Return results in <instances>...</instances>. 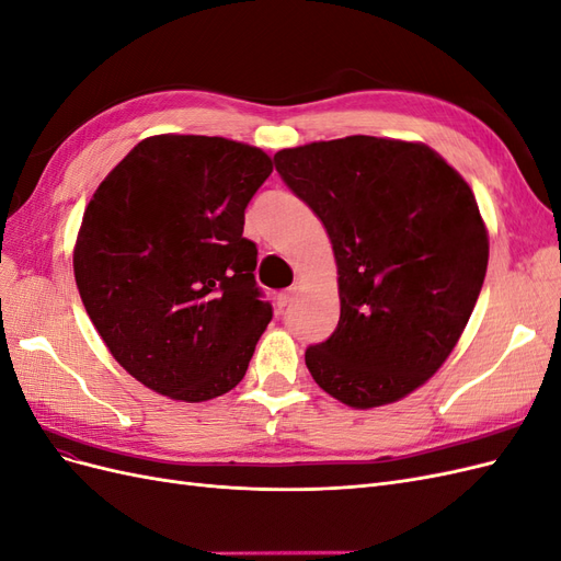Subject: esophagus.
Returning a JSON list of instances; mask_svg holds the SVG:
<instances>
[{"label": "esophagus", "mask_w": 561, "mask_h": 561, "mask_svg": "<svg viewBox=\"0 0 561 561\" xmlns=\"http://www.w3.org/2000/svg\"><path fill=\"white\" fill-rule=\"evenodd\" d=\"M295 297H297V293H295V287H290V290H285V293H280V295H278V309H287V307H290V304L295 301Z\"/></svg>", "instance_id": "obj_1"}]
</instances>
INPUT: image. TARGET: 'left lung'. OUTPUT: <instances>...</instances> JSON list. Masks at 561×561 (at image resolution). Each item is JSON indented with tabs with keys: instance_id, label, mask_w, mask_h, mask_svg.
<instances>
[{
	"instance_id": "obj_1",
	"label": "left lung",
	"mask_w": 561,
	"mask_h": 561,
	"mask_svg": "<svg viewBox=\"0 0 561 561\" xmlns=\"http://www.w3.org/2000/svg\"><path fill=\"white\" fill-rule=\"evenodd\" d=\"M274 163L336 260L342 313L304 353L311 377L355 410L412 393L454 351L484 283L470 186L431 147L371 135L283 149Z\"/></svg>"
}]
</instances>
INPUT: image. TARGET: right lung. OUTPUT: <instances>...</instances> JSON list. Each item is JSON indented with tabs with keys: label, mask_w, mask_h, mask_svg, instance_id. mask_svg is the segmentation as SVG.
Listing matches in <instances>:
<instances>
[{
	"label": "right lung",
	"mask_w": 561,
	"mask_h": 561,
	"mask_svg": "<svg viewBox=\"0 0 561 561\" xmlns=\"http://www.w3.org/2000/svg\"><path fill=\"white\" fill-rule=\"evenodd\" d=\"M274 171L262 149L154 135L98 186L75 248L83 307L130 377L182 402L245 377L274 318L254 280L245 208Z\"/></svg>",
	"instance_id": "add662e5"
}]
</instances>
